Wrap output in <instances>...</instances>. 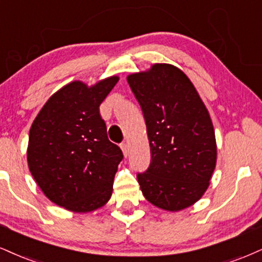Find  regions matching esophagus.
<instances>
[{"instance_id":"obj_1","label":"esophagus","mask_w":262,"mask_h":262,"mask_svg":"<svg viewBox=\"0 0 262 262\" xmlns=\"http://www.w3.org/2000/svg\"><path fill=\"white\" fill-rule=\"evenodd\" d=\"M121 149H122V151H123V155L127 156L128 154H129V147H128V144L123 143V144L121 145Z\"/></svg>"}]
</instances>
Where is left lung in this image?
Here are the masks:
<instances>
[{"mask_svg": "<svg viewBox=\"0 0 262 262\" xmlns=\"http://www.w3.org/2000/svg\"><path fill=\"white\" fill-rule=\"evenodd\" d=\"M127 80L150 143L149 168L137 176L145 199L167 211L191 206L209 188L216 167L209 111L190 79L172 64L156 63Z\"/></svg>", "mask_w": 262, "mask_h": 262, "instance_id": "8db88e82", "label": "left lung"}]
</instances>
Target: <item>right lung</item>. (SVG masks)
Wrapping results in <instances>:
<instances>
[{"label":"right lung","mask_w":262,"mask_h":262,"mask_svg":"<svg viewBox=\"0 0 262 262\" xmlns=\"http://www.w3.org/2000/svg\"><path fill=\"white\" fill-rule=\"evenodd\" d=\"M119 78L88 86L75 80L47 100L29 132L30 173L52 203L73 212L103 206L123 154L107 138L100 105Z\"/></svg>","instance_id":"1"}]
</instances>
